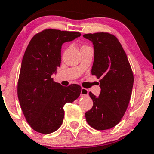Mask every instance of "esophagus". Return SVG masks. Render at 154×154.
Here are the masks:
<instances>
[{"mask_svg": "<svg viewBox=\"0 0 154 154\" xmlns=\"http://www.w3.org/2000/svg\"><path fill=\"white\" fill-rule=\"evenodd\" d=\"M88 93H89V91H88V89H85L84 88H82V90H81V96H82V97H85V96H88Z\"/></svg>", "mask_w": 154, "mask_h": 154, "instance_id": "obj_1", "label": "esophagus"}]
</instances>
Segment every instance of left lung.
<instances>
[{
	"mask_svg": "<svg viewBox=\"0 0 154 154\" xmlns=\"http://www.w3.org/2000/svg\"><path fill=\"white\" fill-rule=\"evenodd\" d=\"M84 38L94 47L92 75L99 79V97L89 93L93 106L85 113L88 123L98 131L110 129L121 121L132 94L134 74L124 49L113 35L89 33Z\"/></svg>",
	"mask_w": 154,
	"mask_h": 154,
	"instance_id": "1",
	"label": "left lung"
}]
</instances>
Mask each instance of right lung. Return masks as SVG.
Returning a JSON list of instances; mask_svg holds the SVG:
<instances>
[{
  "mask_svg": "<svg viewBox=\"0 0 154 154\" xmlns=\"http://www.w3.org/2000/svg\"><path fill=\"white\" fill-rule=\"evenodd\" d=\"M81 33L44 29L33 36L22 59L18 83V97L26 121L32 128L43 134L55 132L64 116V106L79 97V85L64 87L53 81L61 65V46Z\"/></svg>",
  "mask_w": 154,
  "mask_h": 154,
  "instance_id": "right-lung-1",
  "label": "right lung"
}]
</instances>
